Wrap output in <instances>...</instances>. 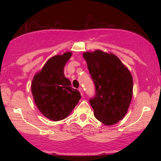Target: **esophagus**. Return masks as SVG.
<instances>
[{
    "instance_id": "34e87169",
    "label": "esophagus",
    "mask_w": 161,
    "mask_h": 161,
    "mask_svg": "<svg viewBox=\"0 0 161 161\" xmlns=\"http://www.w3.org/2000/svg\"><path fill=\"white\" fill-rule=\"evenodd\" d=\"M79 92H80L81 95H83V89H82V88H79Z\"/></svg>"
}]
</instances>
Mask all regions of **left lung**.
<instances>
[{
	"instance_id": "left-lung-1",
	"label": "left lung",
	"mask_w": 161,
	"mask_h": 161,
	"mask_svg": "<svg viewBox=\"0 0 161 161\" xmlns=\"http://www.w3.org/2000/svg\"><path fill=\"white\" fill-rule=\"evenodd\" d=\"M95 85L96 95L90 99L95 118L106 125L116 124L125 116L133 95L130 71L112 53L95 50L83 53Z\"/></svg>"
}]
</instances>
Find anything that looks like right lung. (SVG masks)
<instances>
[{
    "label": "right lung",
    "instance_id": "right-lung-1",
    "mask_svg": "<svg viewBox=\"0 0 161 161\" xmlns=\"http://www.w3.org/2000/svg\"><path fill=\"white\" fill-rule=\"evenodd\" d=\"M71 56L72 52L69 51L51 57L33 77L31 90L35 104L51 120L67 117L81 98L80 92L72 88L64 73Z\"/></svg>",
    "mask_w": 161,
    "mask_h": 161
}]
</instances>
